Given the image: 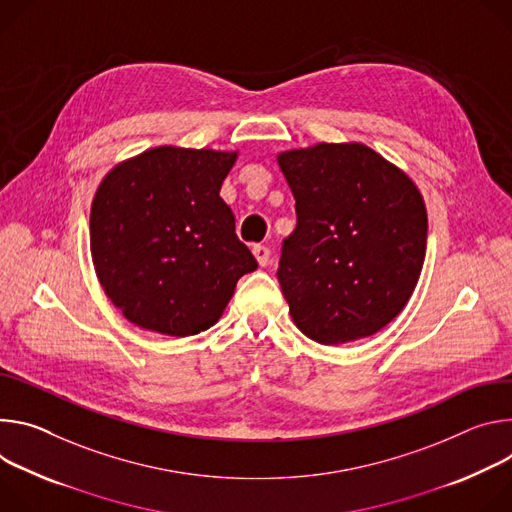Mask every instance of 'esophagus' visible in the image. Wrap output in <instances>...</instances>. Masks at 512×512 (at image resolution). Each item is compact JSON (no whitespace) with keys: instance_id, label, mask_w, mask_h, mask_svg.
<instances>
[{"instance_id":"obj_1","label":"esophagus","mask_w":512,"mask_h":512,"mask_svg":"<svg viewBox=\"0 0 512 512\" xmlns=\"http://www.w3.org/2000/svg\"><path fill=\"white\" fill-rule=\"evenodd\" d=\"M252 252H254V256H256V260H258L260 266H266V264L270 262V248H268V246H264V244H254V246H252Z\"/></svg>"}]
</instances>
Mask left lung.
I'll return each mask as SVG.
<instances>
[{
  "mask_svg": "<svg viewBox=\"0 0 512 512\" xmlns=\"http://www.w3.org/2000/svg\"><path fill=\"white\" fill-rule=\"evenodd\" d=\"M297 211L276 278L297 327L344 344L390 323L425 260L427 211L415 183L364 144L278 154Z\"/></svg>",
  "mask_w": 512,
  "mask_h": 512,
  "instance_id": "8db88e82",
  "label": "left lung"
}]
</instances>
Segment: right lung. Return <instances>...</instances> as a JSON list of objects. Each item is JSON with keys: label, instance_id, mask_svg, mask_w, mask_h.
<instances>
[{"label": "right lung", "instance_id": "obj_1", "mask_svg": "<svg viewBox=\"0 0 512 512\" xmlns=\"http://www.w3.org/2000/svg\"><path fill=\"white\" fill-rule=\"evenodd\" d=\"M236 152L160 146L111 170L91 205V256L126 319L185 337L209 329L258 268L219 197Z\"/></svg>", "mask_w": 512, "mask_h": 512}]
</instances>
